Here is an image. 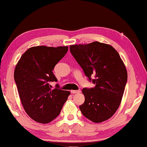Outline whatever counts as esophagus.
I'll list each match as a JSON object with an SVG mask.
<instances>
[{
	"label": "esophagus",
	"instance_id": "obj_1",
	"mask_svg": "<svg viewBox=\"0 0 147 147\" xmlns=\"http://www.w3.org/2000/svg\"><path fill=\"white\" fill-rule=\"evenodd\" d=\"M70 92H71V93H72V94H75V93H80L81 91H80V90H72Z\"/></svg>",
	"mask_w": 147,
	"mask_h": 147
}]
</instances>
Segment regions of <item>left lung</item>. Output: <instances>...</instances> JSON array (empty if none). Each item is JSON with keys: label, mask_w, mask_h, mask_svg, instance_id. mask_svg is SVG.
I'll return each mask as SVG.
<instances>
[{"label": "left lung", "mask_w": 147, "mask_h": 147, "mask_svg": "<svg viewBox=\"0 0 147 147\" xmlns=\"http://www.w3.org/2000/svg\"><path fill=\"white\" fill-rule=\"evenodd\" d=\"M70 53L96 86L84 88L85 101L80 106L84 116L100 123L114 115L120 105L128 79L119 53L111 45L93 42L70 45Z\"/></svg>", "instance_id": "left-lung-1"}]
</instances>
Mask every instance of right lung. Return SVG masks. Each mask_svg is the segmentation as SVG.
I'll return each mask as SVG.
<instances>
[{
  "instance_id": "1",
  "label": "right lung",
  "mask_w": 147,
  "mask_h": 147,
  "mask_svg": "<svg viewBox=\"0 0 147 147\" xmlns=\"http://www.w3.org/2000/svg\"><path fill=\"white\" fill-rule=\"evenodd\" d=\"M67 50V47H33L16 65L14 77L21 102L27 114L38 123H48L56 119L70 94L59 89V84L53 90L49 85L57 82L53 70Z\"/></svg>"
}]
</instances>
